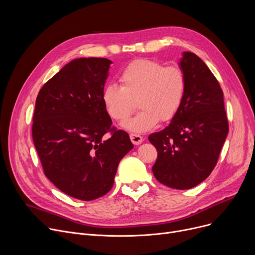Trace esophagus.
<instances>
[{
  "mask_svg": "<svg viewBox=\"0 0 255 255\" xmlns=\"http://www.w3.org/2000/svg\"><path fill=\"white\" fill-rule=\"evenodd\" d=\"M130 139H131L133 144H140L143 140L142 136H140L138 134H133V133H132V134H130Z\"/></svg>",
  "mask_w": 255,
  "mask_h": 255,
  "instance_id": "1",
  "label": "esophagus"
}]
</instances>
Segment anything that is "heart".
Segmentation results:
<instances>
[{
  "label": "heart",
  "mask_w": 255,
  "mask_h": 255,
  "mask_svg": "<svg viewBox=\"0 0 255 255\" xmlns=\"http://www.w3.org/2000/svg\"><path fill=\"white\" fill-rule=\"evenodd\" d=\"M120 86L107 85L101 100L112 119L122 122L135 109L140 111L123 127L141 133L157 126L159 121L171 120L180 111L187 91V77L180 66L138 59L129 63L119 74Z\"/></svg>",
  "instance_id": "obj_1"
}]
</instances>
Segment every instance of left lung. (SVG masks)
<instances>
[{"mask_svg":"<svg viewBox=\"0 0 255 255\" xmlns=\"http://www.w3.org/2000/svg\"><path fill=\"white\" fill-rule=\"evenodd\" d=\"M179 66L187 77L184 102L170 124L152 133L158 156L155 178L175 189H190L215 167L229 133L223 92L216 77L195 53L184 51Z\"/></svg>","mask_w":255,"mask_h":255,"instance_id":"1","label":"left lung"}]
</instances>
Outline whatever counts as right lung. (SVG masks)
I'll use <instances>...</instances> for the list:
<instances>
[{
  "mask_svg": "<svg viewBox=\"0 0 255 255\" xmlns=\"http://www.w3.org/2000/svg\"><path fill=\"white\" fill-rule=\"evenodd\" d=\"M112 63L72 60L36 99L32 135L45 176L62 192L87 202L112 189L121 159L133 148L127 132L112 127L101 100Z\"/></svg>",
  "mask_w": 255,
  "mask_h": 255,
  "instance_id": "obj_1",
  "label": "right lung"
}]
</instances>
